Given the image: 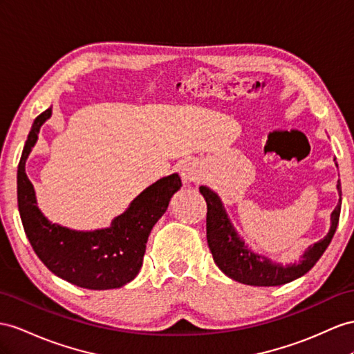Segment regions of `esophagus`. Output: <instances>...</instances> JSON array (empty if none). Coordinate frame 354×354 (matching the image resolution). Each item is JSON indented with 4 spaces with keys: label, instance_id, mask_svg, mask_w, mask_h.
Here are the masks:
<instances>
[{
    "label": "esophagus",
    "instance_id": "esophagus-1",
    "mask_svg": "<svg viewBox=\"0 0 354 354\" xmlns=\"http://www.w3.org/2000/svg\"><path fill=\"white\" fill-rule=\"evenodd\" d=\"M180 178L184 183H201L203 178L202 166L194 158H187L180 165Z\"/></svg>",
    "mask_w": 354,
    "mask_h": 354
}]
</instances>
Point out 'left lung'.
Segmentation results:
<instances>
[{
  "label": "left lung",
  "instance_id": "left-lung-1",
  "mask_svg": "<svg viewBox=\"0 0 354 354\" xmlns=\"http://www.w3.org/2000/svg\"><path fill=\"white\" fill-rule=\"evenodd\" d=\"M337 188L339 193V202L330 215L329 233L322 241L315 242L314 245L308 248L297 263L281 265L265 256L257 254V252L251 251L245 245V242L238 236L236 230L233 229L220 197L212 189L202 185L198 189H201L207 205L206 238L216 266L229 278L238 281V283L260 287L281 286L305 275L323 256L326 248L329 247L335 232H337L341 214L339 180Z\"/></svg>",
  "mask_w": 354,
  "mask_h": 354
}]
</instances>
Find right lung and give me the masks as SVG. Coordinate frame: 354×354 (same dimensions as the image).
<instances>
[{
  "instance_id": "add662e5",
  "label": "right lung",
  "mask_w": 354,
  "mask_h": 354,
  "mask_svg": "<svg viewBox=\"0 0 354 354\" xmlns=\"http://www.w3.org/2000/svg\"><path fill=\"white\" fill-rule=\"evenodd\" d=\"M50 115L52 107L34 120L17 166V206L26 238L44 266L68 283L89 290L122 287L139 274L149 233L183 183L178 174L158 179L107 229L77 232L52 224L37 207L34 187L25 174V161Z\"/></svg>"
}]
</instances>
